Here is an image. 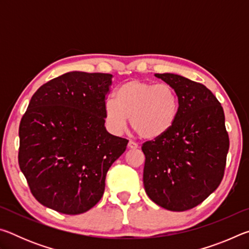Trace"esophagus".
I'll use <instances>...</instances> for the list:
<instances>
[{"mask_svg": "<svg viewBox=\"0 0 249 249\" xmlns=\"http://www.w3.org/2000/svg\"><path fill=\"white\" fill-rule=\"evenodd\" d=\"M127 147H128V149H136L137 147H138V145L136 144V142L129 141L128 144H127Z\"/></svg>", "mask_w": 249, "mask_h": 249, "instance_id": "esophagus-1", "label": "esophagus"}]
</instances>
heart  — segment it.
Wrapping results in <instances>:
<instances>
[{
  "label": "heart",
  "mask_w": 249,
  "mask_h": 249,
  "mask_svg": "<svg viewBox=\"0 0 249 249\" xmlns=\"http://www.w3.org/2000/svg\"><path fill=\"white\" fill-rule=\"evenodd\" d=\"M179 114V98L165 83L133 79L117 88L115 99L104 103V117L109 129L120 133L127 120L138 136L155 141L174 127Z\"/></svg>",
  "instance_id": "obj_1"
}]
</instances>
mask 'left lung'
<instances>
[{"label":"left lung","instance_id":"8db88e82","mask_svg":"<svg viewBox=\"0 0 249 249\" xmlns=\"http://www.w3.org/2000/svg\"><path fill=\"white\" fill-rule=\"evenodd\" d=\"M179 98V114L165 136L145 142L144 187L156 204L176 212L202 203L224 177L230 138L221 103L202 83L156 73Z\"/></svg>","mask_w":249,"mask_h":249}]
</instances>
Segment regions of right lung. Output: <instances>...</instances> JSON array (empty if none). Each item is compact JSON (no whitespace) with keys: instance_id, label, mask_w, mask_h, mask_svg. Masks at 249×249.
<instances>
[{"instance_id":"1","label":"right lung","mask_w":249,"mask_h":249,"mask_svg":"<svg viewBox=\"0 0 249 249\" xmlns=\"http://www.w3.org/2000/svg\"><path fill=\"white\" fill-rule=\"evenodd\" d=\"M113 75L72 71L32 96L19 124L18 165L35 199L75 215L101 200L105 177L128 141L105 128Z\"/></svg>"}]
</instances>
